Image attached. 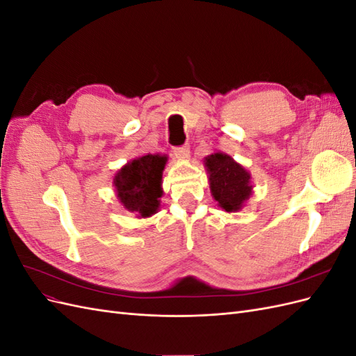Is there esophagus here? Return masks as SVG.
<instances>
[{"label":"esophagus","instance_id":"obj_1","mask_svg":"<svg viewBox=\"0 0 356 356\" xmlns=\"http://www.w3.org/2000/svg\"><path fill=\"white\" fill-rule=\"evenodd\" d=\"M174 154H175L177 159H179V160H187V159L190 157V147H188V145L177 147V148H174Z\"/></svg>","mask_w":356,"mask_h":356}]
</instances>
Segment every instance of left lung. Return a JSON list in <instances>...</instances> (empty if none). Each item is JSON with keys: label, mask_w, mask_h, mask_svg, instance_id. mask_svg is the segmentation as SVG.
Instances as JSON below:
<instances>
[{"label": "left lung", "mask_w": 356, "mask_h": 356, "mask_svg": "<svg viewBox=\"0 0 356 356\" xmlns=\"http://www.w3.org/2000/svg\"><path fill=\"white\" fill-rule=\"evenodd\" d=\"M209 174V188L218 207L225 212H238L252 195L251 175L238 161L225 153H213L204 157Z\"/></svg>", "instance_id": "obj_1"}]
</instances>
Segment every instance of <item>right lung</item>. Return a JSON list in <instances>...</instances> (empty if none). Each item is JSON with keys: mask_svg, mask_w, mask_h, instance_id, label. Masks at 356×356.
I'll return each instance as SVG.
<instances>
[{"mask_svg": "<svg viewBox=\"0 0 356 356\" xmlns=\"http://www.w3.org/2000/svg\"><path fill=\"white\" fill-rule=\"evenodd\" d=\"M168 156L145 154L136 157L117 172L113 184L117 197L129 212L139 218L152 217L160 208L161 174Z\"/></svg>", "mask_w": 356, "mask_h": 356, "instance_id": "1", "label": "right lung"}]
</instances>
